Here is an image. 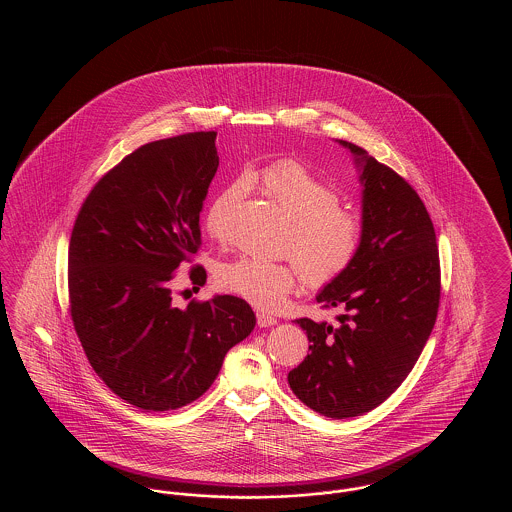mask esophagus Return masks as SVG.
<instances>
[{"instance_id": "esophagus-1", "label": "esophagus", "mask_w": 512, "mask_h": 512, "mask_svg": "<svg viewBox=\"0 0 512 512\" xmlns=\"http://www.w3.org/2000/svg\"><path fill=\"white\" fill-rule=\"evenodd\" d=\"M278 320L272 317V315H268V313H257V324H259V328H270V326H274Z\"/></svg>"}]
</instances>
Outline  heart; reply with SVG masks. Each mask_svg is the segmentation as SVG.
<instances>
[{
  "instance_id": "obj_1",
  "label": "heart",
  "mask_w": 512,
  "mask_h": 512,
  "mask_svg": "<svg viewBox=\"0 0 512 512\" xmlns=\"http://www.w3.org/2000/svg\"><path fill=\"white\" fill-rule=\"evenodd\" d=\"M253 180L288 215L290 234L284 247L300 267L305 284L324 286L351 267L361 245V220L340 207L334 188L295 161L272 163ZM245 188L247 180L240 176L211 201L205 228L213 238L224 236V213ZM297 276L292 261L242 255L219 268L217 282L222 290L257 307L276 309L292 292Z\"/></svg>"
}]
</instances>
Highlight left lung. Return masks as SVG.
Segmentation results:
<instances>
[{
	"instance_id": "1",
	"label": "left lung",
	"mask_w": 512,
	"mask_h": 512,
	"mask_svg": "<svg viewBox=\"0 0 512 512\" xmlns=\"http://www.w3.org/2000/svg\"><path fill=\"white\" fill-rule=\"evenodd\" d=\"M359 171L361 245L351 267L317 293L338 326L297 318L311 353L290 370L299 401L328 418L376 409L409 376L436 324L439 253L422 199L363 147L338 140Z\"/></svg>"
}]
</instances>
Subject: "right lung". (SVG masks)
I'll list each match as a JSON object with an SVG mask.
<instances>
[{"mask_svg": "<svg viewBox=\"0 0 512 512\" xmlns=\"http://www.w3.org/2000/svg\"><path fill=\"white\" fill-rule=\"evenodd\" d=\"M217 132L138 147L82 203L69 244V301L99 378L144 411L201 397L226 353L255 328L244 299L174 305V270L201 244L199 213L219 169ZM194 290L207 274L195 267Z\"/></svg>", "mask_w": 512, "mask_h": 512, "instance_id": "right-lung-1", "label": "right lung"}]
</instances>
